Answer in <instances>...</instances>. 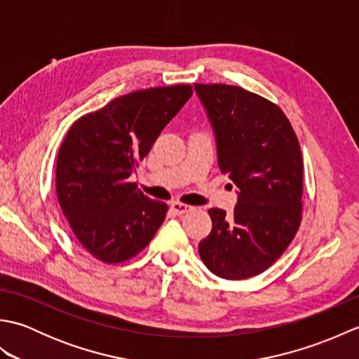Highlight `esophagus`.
Listing matches in <instances>:
<instances>
[{
	"instance_id": "obj_1",
	"label": "esophagus",
	"mask_w": 359,
	"mask_h": 359,
	"mask_svg": "<svg viewBox=\"0 0 359 359\" xmlns=\"http://www.w3.org/2000/svg\"><path fill=\"white\" fill-rule=\"evenodd\" d=\"M171 210L175 212V215H185V212L193 211V207H191V205H187V203L172 202L171 203Z\"/></svg>"
}]
</instances>
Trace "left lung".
Wrapping results in <instances>:
<instances>
[{"mask_svg": "<svg viewBox=\"0 0 359 359\" xmlns=\"http://www.w3.org/2000/svg\"><path fill=\"white\" fill-rule=\"evenodd\" d=\"M217 143L220 171L239 188L231 216L211 208L199 255L216 276L239 280L271 266L302 219L304 163L287 116L266 98L230 85H194Z\"/></svg>", "mask_w": 359, "mask_h": 359, "instance_id": "8db88e82", "label": "left lung"}]
</instances>
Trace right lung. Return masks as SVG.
Segmentation results:
<instances>
[{
  "label": "right lung",
  "instance_id": "obj_1",
  "mask_svg": "<svg viewBox=\"0 0 359 359\" xmlns=\"http://www.w3.org/2000/svg\"><path fill=\"white\" fill-rule=\"evenodd\" d=\"M193 89L135 90L80 117L57 158V197L75 238L106 264L139 255L163 224L168 205L128 182Z\"/></svg>",
  "mask_w": 359,
  "mask_h": 359
}]
</instances>
